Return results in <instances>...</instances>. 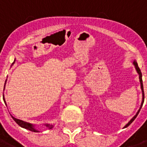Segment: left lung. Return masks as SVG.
<instances>
[{
	"mask_svg": "<svg viewBox=\"0 0 147 147\" xmlns=\"http://www.w3.org/2000/svg\"><path fill=\"white\" fill-rule=\"evenodd\" d=\"M133 64L134 65V66H135V69H136V71H137V73L139 74V78H140V87H141V89H142V94H143V100H142V102H141V106H140V109L138 110V112L136 113V114L135 115V116H133V118L131 119L129 121V123L126 124V126H124L123 128H126V127H127V126H129V125H130L131 123H133V121H134V119L136 118V116H137V115L139 114V113H140V109L141 107L143 106V102H144V92H143V79H142V73H141V71L140 69V68H139L138 66V64H137V62L136 61V60H134L133 62Z\"/></svg>",
	"mask_w": 147,
	"mask_h": 147,
	"instance_id": "left-lung-1",
	"label": "left lung"
}]
</instances>
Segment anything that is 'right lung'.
Instances as JSON below:
<instances>
[{"instance_id":"1","label":"right lung","mask_w":147,"mask_h":147,"mask_svg":"<svg viewBox=\"0 0 147 147\" xmlns=\"http://www.w3.org/2000/svg\"><path fill=\"white\" fill-rule=\"evenodd\" d=\"M14 61H15V60H14V62L12 63V65H14ZM6 81H7V79H6ZM6 81H5V83H6ZM4 86H5V85H4ZM4 102H5L4 98ZM12 118H13V119H14V120L18 124L19 126H21V127H22V128L26 129H28V130L32 131V132H38V130H37L36 129L34 128V126H35L33 125V124H31V123H26V122H24V121L21 120V119L14 118V117H13V116H12ZM45 126H46V127H48L49 129H51L52 127H53V125H50V124H46Z\"/></svg>"}]
</instances>
